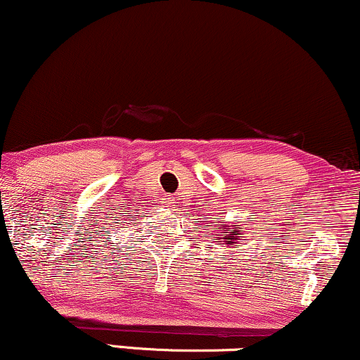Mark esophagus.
Returning a JSON list of instances; mask_svg holds the SVG:
<instances>
[{
	"mask_svg": "<svg viewBox=\"0 0 360 360\" xmlns=\"http://www.w3.org/2000/svg\"><path fill=\"white\" fill-rule=\"evenodd\" d=\"M162 204H165V206H174L176 204V199L172 198V195H166V198H162Z\"/></svg>",
	"mask_w": 360,
	"mask_h": 360,
	"instance_id": "esophagus-1",
	"label": "esophagus"
}]
</instances>
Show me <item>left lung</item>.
<instances>
[{"mask_svg":"<svg viewBox=\"0 0 360 360\" xmlns=\"http://www.w3.org/2000/svg\"><path fill=\"white\" fill-rule=\"evenodd\" d=\"M221 227H227V226L226 224H221ZM239 229H243V227H233V231H231L229 234H226V238H224V244L226 245H231V248H233V245L236 244V240L240 238V236H239L240 231ZM227 231H229V227H227Z\"/></svg>","mask_w":360,"mask_h":360,"instance_id":"8db88e82","label":"left lung"}]
</instances>
